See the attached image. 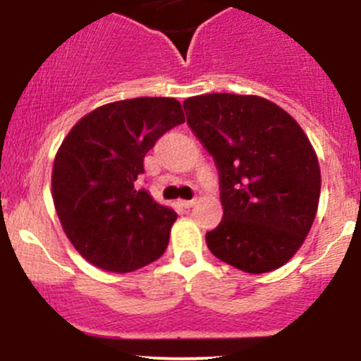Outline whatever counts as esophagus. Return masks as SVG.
Returning a JSON list of instances; mask_svg holds the SVG:
<instances>
[{
	"label": "esophagus",
	"mask_w": 361,
	"mask_h": 361,
	"mask_svg": "<svg viewBox=\"0 0 361 361\" xmlns=\"http://www.w3.org/2000/svg\"><path fill=\"white\" fill-rule=\"evenodd\" d=\"M180 204H181V206L187 207V209H188V207H194L195 204H197V201H195V199H192V201H180Z\"/></svg>",
	"instance_id": "1"
}]
</instances>
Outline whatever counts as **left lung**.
Returning <instances> with one entry per match:
<instances>
[{
    "mask_svg": "<svg viewBox=\"0 0 361 361\" xmlns=\"http://www.w3.org/2000/svg\"><path fill=\"white\" fill-rule=\"evenodd\" d=\"M183 108L220 174L224 218L206 234L207 248L250 274L279 269L318 211L322 173L311 141L290 113L260 96L204 94Z\"/></svg>",
    "mask_w": 361,
    "mask_h": 361,
    "instance_id": "obj_1",
    "label": "left lung"
}]
</instances>
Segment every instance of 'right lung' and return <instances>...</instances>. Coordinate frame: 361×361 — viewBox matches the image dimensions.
<instances>
[{"mask_svg":"<svg viewBox=\"0 0 361 361\" xmlns=\"http://www.w3.org/2000/svg\"><path fill=\"white\" fill-rule=\"evenodd\" d=\"M185 122L174 97L103 104L73 126L54 160L52 199L75 250L96 267L133 272L167 248L178 214L136 180L155 141Z\"/></svg>","mask_w":361,"mask_h":361,"instance_id":"1","label":"right lung"}]
</instances>
